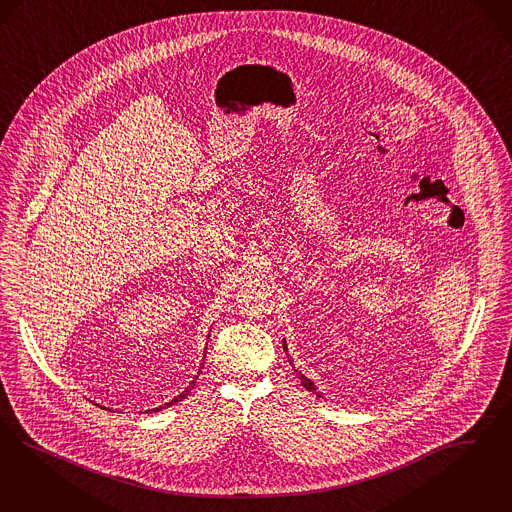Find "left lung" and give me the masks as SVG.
Returning <instances> with one entry per match:
<instances>
[{
    "mask_svg": "<svg viewBox=\"0 0 512 512\" xmlns=\"http://www.w3.org/2000/svg\"><path fill=\"white\" fill-rule=\"evenodd\" d=\"M283 347H284V351H286V345H284V343H283ZM298 378L302 379V385H303V387H305V389H309V391H313V393H315V395H317V397H321V393H319V391H317V387H315V385H313V381H311V379L305 378V376H303L302 372H298Z\"/></svg>",
    "mask_w": 512,
    "mask_h": 512,
    "instance_id": "1",
    "label": "left lung"
}]
</instances>
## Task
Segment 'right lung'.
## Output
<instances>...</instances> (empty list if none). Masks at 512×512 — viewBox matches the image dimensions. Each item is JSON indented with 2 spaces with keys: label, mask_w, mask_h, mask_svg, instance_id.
Returning a JSON list of instances; mask_svg holds the SVG:
<instances>
[{
  "label": "right lung",
  "mask_w": 512,
  "mask_h": 512,
  "mask_svg": "<svg viewBox=\"0 0 512 512\" xmlns=\"http://www.w3.org/2000/svg\"><path fill=\"white\" fill-rule=\"evenodd\" d=\"M193 385H195V381H191L190 387L186 389V391H182V395H178L176 398H172L171 402H167L165 406H159V408H155V410H146V412H159V410H163V408H167V406H171L174 402H178V400H182V398L188 397L190 395L191 389H193Z\"/></svg>",
  "instance_id": "1"
}]
</instances>
